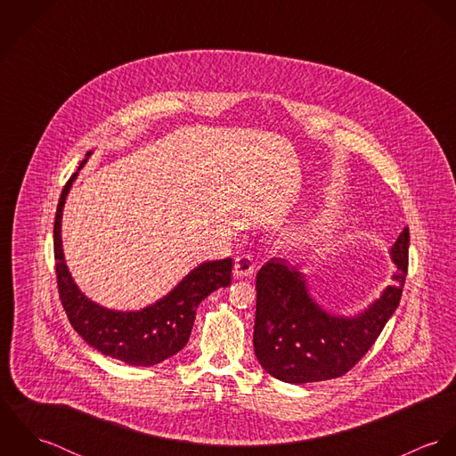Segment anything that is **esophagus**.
Segmentation results:
<instances>
[{"label": "esophagus", "mask_w": 456, "mask_h": 456, "mask_svg": "<svg viewBox=\"0 0 456 456\" xmlns=\"http://www.w3.org/2000/svg\"><path fill=\"white\" fill-rule=\"evenodd\" d=\"M255 268L256 266H255V260H253L251 255H239L235 258V265H233V275L244 279V277L253 275Z\"/></svg>", "instance_id": "esophagus-1"}]
</instances>
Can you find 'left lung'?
<instances>
[{"mask_svg": "<svg viewBox=\"0 0 456 456\" xmlns=\"http://www.w3.org/2000/svg\"><path fill=\"white\" fill-rule=\"evenodd\" d=\"M395 284L356 316H337L311 297L305 275L284 258L266 261L256 275L255 353L279 381L316 383L344 376L372 347L398 307L409 255V228L391 246Z\"/></svg>", "mask_w": 456, "mask_h": 456, "instance_id": "1", "label": "left lung"}]
</instances>
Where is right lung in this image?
<instances>
[{
  "label": "right lung",
  "mask_w": 456,
  "mask_h": 456,
  "mask_svg": "<svg viewBox=\"0 0 456 456\" xmlns=\"http://www.w3.org/2000/svg\"><path fill=\"white\" fill-rule=\"evenodd\" d=\"M91 151L87 152V158ZM80 163L78 170L86 165ZM75 172L60 196L54 221V258L60 298L73 330L102 354L134 367H151L177 354L190 340L196 309L203 298L232 282V258L205 261L193 268L170 293L140 311H112L89 300L66 266L61 219Z\"/></svg>",
  "instance_id": "right-lung-1"
}]
</instances>
